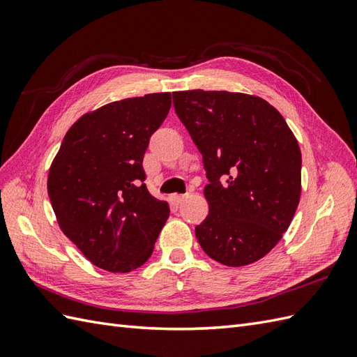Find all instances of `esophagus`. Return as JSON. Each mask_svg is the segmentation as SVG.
<instances>
[{
  "label": "esophagus",
  "instance_id": "34e87169",
  "mask_svg": "<svg viewBox=\"0 0 357 357\" xmlns=\"http://www.w3.org/2000/svg\"><path fill=\"white\" fill-rule=\"evenodd\" d=\"M185 199H187L185 195H172L170 196V201L173 204H176V206H179V204H183Z\"/></svg>",
  "mask_w": 357,
  "mask_h": 357
}]
</instances>
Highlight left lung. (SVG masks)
Wrapping results in <instances>:
<instances>
[{"label":"left lung","instance_id":"obj_1","mask_svg":"<svg viewBox=\"0 0 357 357\" xmlns=\"http://www.w3.org/2000/svg\"><path fill=\"white\" fill-rule=\"evenodd\" d=\"M176 115L204 158L208 215L196 225L206 255L244 267L268 255L301 199V149L262 98L227 90L173 92Z\"/></svg>","mask_w":357,"mask_h":357}]
</instances>
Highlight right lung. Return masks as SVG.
<instances>
[{"label":"right lung","instance_id":"add662e5","mask_svg":"<svg viewBox=\"0 0 357 357\" xmlns=\"http://www.w3.org/2000/svg\"><path fill=\"white\" fill-rule=\"evenodd\" d=\"M170 105V92H161L87 112L53 158L47 192L59 229L98 268L141 267L169 219V204L144 183L142 159Z\"/></svg>","mask_w":357,"mask_h":357}]
</instances>
